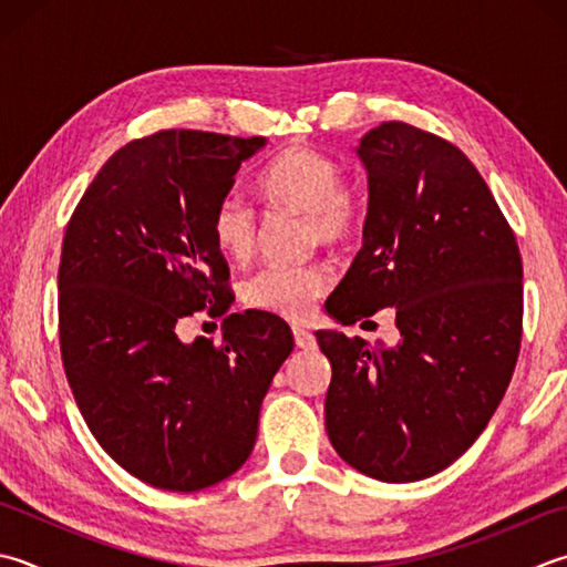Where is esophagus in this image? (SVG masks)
Segmentation results:
<instances>
[{"label":"esophagus","mask_w":567,"mask_h":567,"mask_svg":"<svg viewBox=\"0 0 567 567\" xmlns=\"http://www.w3.org/2000/svg\"><path fill=\"white\" fill-rule=\"evenodd\" d=\"M292 334H295V343H297L299 349L309 351V349L317 347V339H315L312 331H307V329H302V327H295Z\"/></svg>","instance_id":"obj_1"}]
</instances>
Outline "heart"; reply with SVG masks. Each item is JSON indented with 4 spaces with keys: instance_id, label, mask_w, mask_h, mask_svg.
<instances>
[{
    "instance_id": "1",
    "label": "heart",
    "mask_w": 567,
    "mask_h": 567,
    "mask_svg": "<svg viewBox=\"0 0 567 567\" xmlns=\"http://www.w3.org/2000/svg\"><path fill=\"white\" fill-rule=\"evenodd\" d=\"M260 192L270 204L307 216L309 240L339 246L357 233L361 208L357 196L343 186L341 166L317 150L292 147L275 157L260 174ZM210 233L226 258L243 262L258 248L260 224L255 208L240 194L220 198ZM329 287V275L317 265H270L246 282L248 305L285 319H305L317 297Z\"/></svg>"
}]
</instances>
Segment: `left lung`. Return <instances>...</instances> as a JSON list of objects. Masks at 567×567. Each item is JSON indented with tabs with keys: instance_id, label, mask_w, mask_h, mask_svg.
Listing matches in <instances>:
<instances>
[{
	"instance_id": "obj_1",
	"label": "left lung",
	"mask_w": 567,
	"mask_h": 567,
	"mask_svg": "<svg viewBox=\"0 0 567 567\" xmlns=\"http://www.w3.org/2000/svg\"><path fill=\"white\" fill-rule=\"evenodd\" d=\"M357 154L369 176L363 246L327 312L353 324L395 307L401 341L371 349L317 331L331 363L324 423L353 470L405 484L460 460L502 403L520 349L524 268L489 186L454 144L383 122Z\"/></svg>"
}]
</instances>
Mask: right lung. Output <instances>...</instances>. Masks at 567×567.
Here are the masks:
<instances>
[{"label": "right lung", "instance_id": "obj_1", "mask_svg": "<svg viewBox=\"0 0 567 567\" xmlns=\"http://www.w3.org/2000/svg\"><path fill=\"white\" fill-rule=\"evenodd\" d=\"M265 137L164 130L125 144L75 206L59 265L61 359L87 427L122 470L166 492L238 472L262 398L295 349L268 312L228 315L224 341L179 339L226 315L228 265L210 218Z\"/></svg>", "mask_w": 567, "mask_h": 567}]
</instances>
